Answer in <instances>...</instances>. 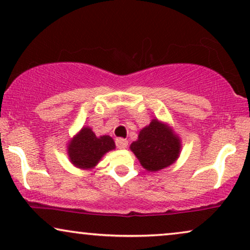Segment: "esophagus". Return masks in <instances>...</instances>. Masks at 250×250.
Segmentation results:
<instances>
[{
    "label": "esophagus",
    "instance_id": "1",
    "mask_svg": "<svg viewBox=\"0 0 250 250\" xmlns=\"http://www.w3.org/2000/svg\"><path fill=\"white\" fill-rule=\"evenodd\" d=\"M116 146H117L118 149H126V148H127V146H128V141H127V140H125V139L119 138V139L116 140Z\"/></svg>",
    "mask_w": 250,
    "mask_h": 250
}]
</instances>
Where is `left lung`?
Instances as JSON below:
<instances>
[{
  "instance_id": "1",
  "label": "left lung",
  "mask_w": 250,
  "mask_h": 250,
  "mask_svg": "<svg viewBox=\"0 0 250 250\" xmlns=\"http://www.w3.org/2000/svg\"><path fill=\"white\" fill-rule=\"evenodd\" d=\"M142 167L158 172L173 165L180 157L182 141L168 123L153 118L139 132L138 140L129 146Z\"/></svg>"
}]
</instances>
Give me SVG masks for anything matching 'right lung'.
<instances>
[{"mask_svg":"<svg viewBox=\"0 0 250 250\" xmlns=\"http://www.w3.org/2000/svg\"><path fill=\"white\" fill-rule=\"evenodd\" d=\"M115 141L109 135L97 136L91 127L84 126L69 140L67 153L70 163L81 169H93L105 153L115 150Z\"/></svg>","mask_w":250,"mask_h":250,"instance_id":"1","label":"right lung"}]
</instances>
